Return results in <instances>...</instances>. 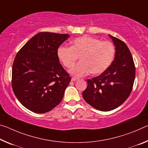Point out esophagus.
Returning <instances> with one entry per match:
<instances>
[{"label": "esophagus", "mask_w": 148, "mask_h": 148, "mask_svg": "<svg viewBox=\"0 0 148 148\" xmlns=\"http://www.w3.org/2000/svg\"><path fill=\"white\" fill-rule=\"evenodd\" d=\"M78 78H76V77H72V79H71V80H72V81H73V82H74V81L78 80Z\"/></svg>", "instance_id": "34e87169"}]
</instances>
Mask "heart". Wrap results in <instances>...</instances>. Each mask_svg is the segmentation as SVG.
<instances>
[{
  "mask_svg": "<svg viewBox=\"0 0 148 148\" xmlns=\"http://www.w3.org/2000/svg\"><path fill=\"white\" fill-rule=\"evenodd\" d=\"M115 49L111 42L101 41L91 36L78 37L72 42L70 47H60L58 57L67 69H71L80 57L79 62L70 70V73L80 77L90 73L100 74L111 64Z\"/></svg>",
  "mask_w": 148,
  "mask_h": 148,
  "instance_id": "obj_1",
  "label": "heart"
}]
</instances>
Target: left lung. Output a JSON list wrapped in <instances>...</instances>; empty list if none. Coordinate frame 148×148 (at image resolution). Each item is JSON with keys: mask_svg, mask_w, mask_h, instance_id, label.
Wrapping results in <instances>:
<instances>
[{"mask_svg": "<svg viewBox=\"0 0 148 148\" xmlns=\"http://www.w3.org/2000/svg\"><path fill=\"white\" fill-rule=\"evenodd\" d=\"M115 46L114 59L99 76L87 79L84 100L101 111L116 109L123 103L132 90L136 68L131 53L121 39L109 35Z\"/></svg>", "mask_w": 148, "mask_h": 148, "instance_id": "left-lung-1", "label": "left lung"}]
</instances>
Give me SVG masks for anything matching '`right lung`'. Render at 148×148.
Segmentation results:
<instances>
[{"instance_id":"right-lung-1","label":"right lung","mask_w":148,"mask_h":148,"mask_svg":"<svg viewBox=\"0 0 148 148\" xmlns=\"http://www.w3.org/2000/svg\"><path fill=\"white\" fill-rule=\"evenodd\" d=\"M69 34L40 32L16 55L12 87L21 104L37 113L50 111L60 103L71 78L59 62L57 51Z\"/></svg>"}]
</instances>
